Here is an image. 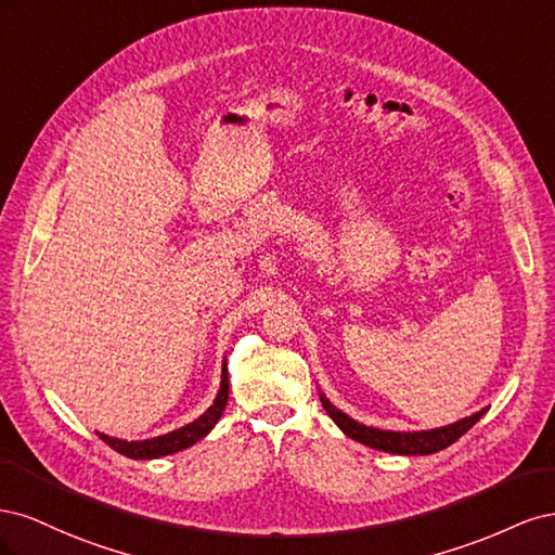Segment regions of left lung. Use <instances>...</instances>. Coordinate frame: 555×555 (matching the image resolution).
Listing matches in <instances>:
<instances>
[{
  "label": "left lung",
  "instance_id": "1",
  "mask_svg": "<svg viewBox=\"0 0 555 555\" xmlns=\"http://www.w3.org/2000/svg\"><path fill=\"white\" fill-rule=\"evenodd\" d=\"M319 398H322L324 410L328 412L333 422L338 424V428L347 435V438L357 440L365 447L386 451V453H400V456H426V453H435V451L447 449L449 444L456 442L463 433L473 428L481 418V414L486 412V410H481L473 416H465V418H461V422L442 426V428L398 433V430H379V428H373V426L359 424L351 416H347L345 412H340L335 405H331L324 393H319Z\"/></svg>",
  "mask_w": 555,
  "mask_h": 555
}]
</instances>
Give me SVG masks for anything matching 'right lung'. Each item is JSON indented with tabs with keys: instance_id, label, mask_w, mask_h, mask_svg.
I'll list each match as a JSON object with an SVG mask.
<instances>
[{
	"instance_id": "add662e5",
	"label": "right lung",
	"mask_w": 555,
	"mask_h": 555,
	"mask_svg": "<svg viewBox=\"0 0 555 555\" xmlns=\"http://www.w3.org/2000/svg\"><path fill=\"white\" fill-rule=\"evenodd\" d=\"M229 400V373H227V361L222 363V382H220V391H217V398L212 405L201 414L196 422L182 426L178 430H171L166 435H159V438H150V440H137V442H127V440H117V438H108L104 433H96L111 449H115L117 453H122L127 459H159V456H169V453L182 451L192 444H196L201 438L215 428V424L220 422V416L227 408Z\"/></svg>"
}]
</instances>
